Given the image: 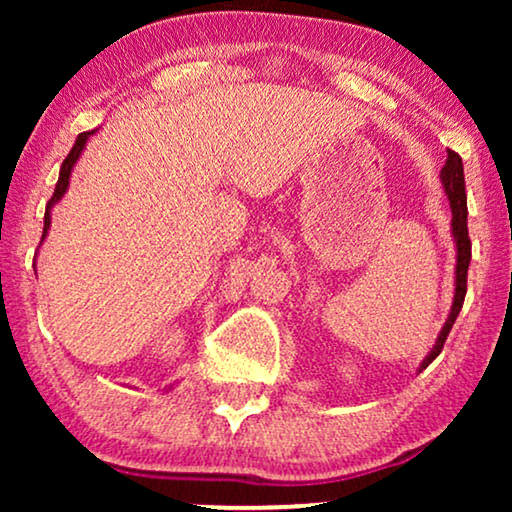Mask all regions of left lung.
Here are the masks:
<instances>
[{
    "label": "left lung",
    "instance_id": "left-lung-1",
    "mask_svg": "<svg viewBox=\"0 0 512 512\" xmlns=\"http://www.w3.org/2000/svg\"><path fill=\"white\" fill-rule=\"evenodd\" d=\"M440 179H443L445 193L450 198V207H452V235L454 242H457V289H454V303H452V312L447 317L443 331L438 335L436 347L431 349V354L426 356L422 368L429 366V363L436 359V356L443 352V345L450 335L454 321H457L461 305H464L466 298V277H468V263H471V237H468V209H466V184H464V163H461L459 153H454L447 149V160L445 167L440 170Z\"/></svg>",
    "mask_w": 512,
    "mask_h": 512
}]
</instances>
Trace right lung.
Masks as SVG:
<instances>
[{"instance_id":"1","label":"right lung","mask_w":512,"mask_h":512,"mask_svg":"<svg viewBox=\"0 0 512 512\" xmlns=\"http://www.w3.org/2000/svg\"><path fill=\"white\" fill-rule=\"evenodd\" d=\"M93 132H95V130H93ZM93 132H81V135L76 137V142H74V146H72V151H69V156H67L65 160H62L60 179H58V184H55V193L51 195V200H48V205H46V214H44V235H41V240H44L46 233H48V226H51V207L62 198V195H65L67 186H69V174H72V167H74L76 160H79L83 146H86V139H88L90 135H93Z\"/></svg>"}]
</instances>
